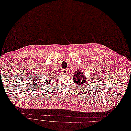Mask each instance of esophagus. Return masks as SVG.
I'll list each match as a JSON object with an SVG mask.
<instances>
[{
    "label": "esophagus",
    "instance_id": "1",
    "mask_svg": "<svg viewBox=\"0 0 131 131\" xmlns=\"http://www.w3.org/2000/svg\"><path fill=\"white\" fill-rule=\"evenodd\" d=\"M67 69H63L62 70V73L63 74H67Z\"/></svg>",
    "mask_w": 131,
    "mask_h": 131
}]
</instances>
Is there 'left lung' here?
Instances as JSON below:
<instances>
[{
  "label": "left lung",
  "instance_id": "1",
  "mask_svg": "<svg viewBox=\"0 0 131 131\" xmlns=\"http://www.w3.org/2000/svg\"><path fill=\"white\" fill-rule=\"evenodd\" d=\"M83 73L79 70H77L75 72L73 73V79L74 80V82H75L78 85H81V87L82 88V86H84V85L86 87L85 85V82L88 80V78L83 75Z\"/></svg>",
  "mask_w": 131,
  "mask_h": 131
}]
</instances>
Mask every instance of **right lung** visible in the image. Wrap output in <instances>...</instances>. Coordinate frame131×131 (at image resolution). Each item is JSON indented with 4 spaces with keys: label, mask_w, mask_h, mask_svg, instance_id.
I'll use <instances>...</instances> for the list:
<instances>
[{
    "label": "right lung",
    "mask_w": 131,
    "mask_h": 131,
    "mask_svg": "<svg viewBox=\"0 0 131 131\" xmlns=\"http://www.w3.org/2000/svg\"><path fill=\"white\" fill-rule=\"evenodd\" d=\"M55 76V74L54 73H51L50 74H48V76H49V77L50 78H53V76ZM53 79H52L51 80H53Z\"/></svg>",
    "instance_id": "add662e5"
}]
</instances>
